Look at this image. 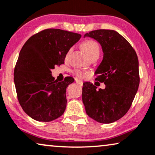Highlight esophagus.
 <instances>
[{
  "instance_id": "esophagus-1",
  "label": "esophagus",
  "mask_w": 155,
  "mask_h": 155,
  "mask_svg": "<svg viewBox=\"0 0 155 155\" xmlns=\"http://www.w3.org/2000/svg\"><path fill=\"white\" fill-rule=\"evenodd\" d=\"M76 83L78 85H80V86H82V81H80V80H78V79H76Z\"/></svg>"
}]
</instances>
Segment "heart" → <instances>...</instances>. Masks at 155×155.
I'll return each instance as SVG.
<instances>
[{"label":"heart","instance_id":"b5f03b06","mask_svg":"<svg viewBox=\"0 0 155 155\" xmlns=\"http://www.w3.org/2000/svg\"><path fill=\"white\" fill-rule=\"evenodd\" d=\"M81 47L84 51L87 53V55H89V57H92L94 55H99L100 54V45L96 41L92 40H86L83 42L82 45H81ZM72 48H70L68 50V51L67 52L66 55V59H67L69 56L71 52ZM74 73L76 74V76H79L80 78H84L86 76V73L84 71H81L79 70H76Z\"/></svg>","mask_w":155,"mask_h":155}]
</instances>
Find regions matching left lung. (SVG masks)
<instances>
[{
	"label": "left lung",
	"mask_w": 155,
	"mask_h": 155,
	"mask_svg": "<svg viewBox=\"0 0 155 155\" xmlns=\"http://www.w3.org/2000/svg\"><path fill=\"white\" fill-rule=\"evenodd\" d=\"M101 45L103 59L97 67L95 80L105 84L97 90L90 82H84L82 101L86 113L102 124H110L126 115L131 107L138 88L139 60L136 51L118 32L97 29L84 35Z\"/></svg>",
	"instance_id": "left-lung-1"
}]
</instances>
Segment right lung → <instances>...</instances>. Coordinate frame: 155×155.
Returning a JSON list of instances; mask_svg holds the SVG:
<instances>
[{
  "instance_id": "obj_1",
  "label": "right lung",
  "mask_w": 155,
  "mask_h": 155,
  "mask_svg": "<svg viewBox=\"0 0 155 155\" xmlns=\"http://www.w3.org/2000/svg\"><path fill=\"white\" fill-rule=\"evenodd\" d=\"M81 35L60 29H47L28 39L14 68V84L22 109L37 121L49 122L61 116L66 107V88L71 76L58 81L51 70L64 63L68 50Z\"/></svg>"
}]
</instances>
